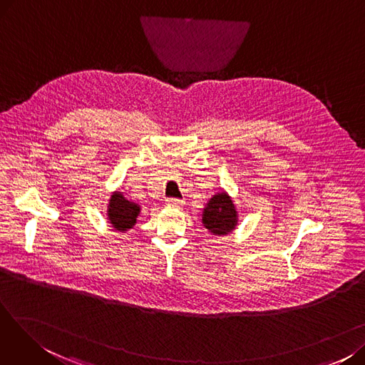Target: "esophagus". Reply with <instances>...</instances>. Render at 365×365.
<instances>
[{
  "mask_svg": "<svg viewBox=\"0 0 365 365\" xmlns=\"http://www.w3.org/2000/svg\"><path fill=\"white\" fill-rule=\"evenodd\" d=\"M167 205H170V207H180V205H183V200H179V198H168V200H167Z\"/></svg>",
  "mask_w": 365,
  "mask_h": 365,
  "instance_id": "1",
  "label": "esophagus"
}]
</instances>
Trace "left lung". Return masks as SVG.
I'll use <instances>...</instances> for the list:
<instances>
[{"label": "left lung", "mask_w": 365, "mask_h": 365, "mask_svg": "<svg viewBox=\"0 0 365 365\" xmlns=\"http://www.w3.org/2000/svg\"><path fill=\"white\" fill-rule=\"evenodd\" d=\"M238 223V212L226 192H219L207 202L202 212V225L213 235L231 234Z\"/></svg>", "instance_id": "left-lung-1"}]
</instances>
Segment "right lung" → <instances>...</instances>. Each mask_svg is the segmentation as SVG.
Instances as JSON below:
<instances>
[{"label":"right lung","instance_id":"add662e5","mask_svg":"<svg viewBox=\"0 0 365 365\" xmlns=\"http://www.w3.org/2000/svg\"><path fill=\"white\" fill-rule=\"evenodd\" d=\"M140 215V207L136 202L128 201L123 192H115L110 195L108 204V220L115 231H128L136 225L138 216Z\"/></svg>","mask_w":365,"mask_h":365}]
</instances>
